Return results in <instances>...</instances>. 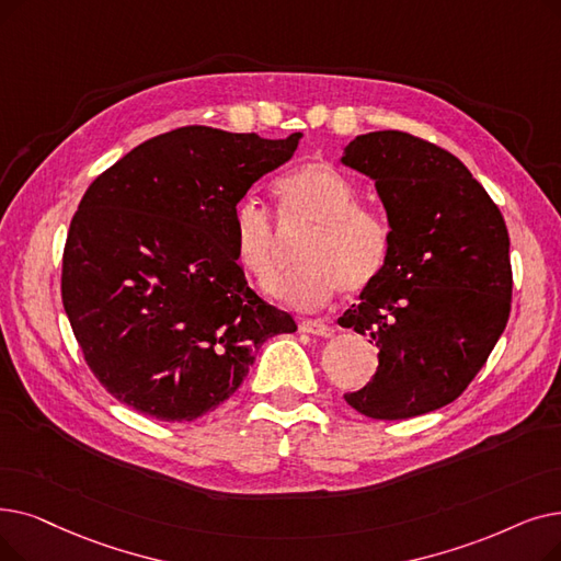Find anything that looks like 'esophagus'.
Listing matches in <instances>:
<instances>
[{"label":"esophagus","instance_id":"esophagus-1","mask_svg":"<svg viewBox=\"0 0 561 561\" xmlns=\"http://www.w3.org/2000/svg\"><path fill=\"white\" fill-rule=\"evenodd\" d=\"M300 330L307 332V334H313V336H332L334 334V328L321 323V321H302L300 323Z\"/></svg>","mask_w":561,"mask_h":561}]
</instances>
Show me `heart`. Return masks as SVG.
I'll list each match as a JSON object with an SVG mask.
<instances>
[{"mask_svg": "<svg viewBox=\"0 0 561 561\" xmlns=\"http://www.w3.org/2000/svg\"><path fill=\"white\" fill-rule=\"evenodd\" d=\"M275 197L282 229L307 231L298 248L300 271L284 288L290 302L323 305L339 288L357 296L380 279L392 231L380 210L357 204V190L346 174L330 162H305L279 179ZM231 250L256 290L275 296L286 263L284 238L271 213L256 202L233 208Z\"/></svg>", "mask_w": 561, "mask_h": 561, "instance_id": "heart-1", "label": "heart"}]
</instances>
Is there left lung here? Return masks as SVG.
Masks as SVG:
<instances>
[{"label": "left lung", "instance_id": "8db88e82", "mask_svg": "<svg viewBox=\"0 0 561 561\" xmlns=\"http://www.w3.org/2000/svg\"><path fill=\"white\" fill-rule=\"evenodd\" d=\"M376 183L392 250L341 328L371 336L378 371L346 403L408 420L458 399L495 348L511 311L504 217L456 156L401 130L355 137L341 156Z\"/></svg>", "mask_w": 561, "mask_h": 561}]
</instances>
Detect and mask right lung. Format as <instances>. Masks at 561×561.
Returning <instances> with one entry per match:
<instances>
[{
  "instance_id": "1",
  "label": "right lung",
  "mask_w": 561,
  "mask_h": 561,
  "mask_svg": "<svg viewBox=\"0 0 561 561\" xmlns=\"http://www.w3.org/2000/svg\"><path fill=\"white\" fill-rule=\"evenodd\" d=\"M300 137L185 126L139 144L89 185L66 238L61 300L114 399L192 422L236 392L263 341L298 330L248 286L231 215Z\"/></svg>"
}]
</instances>
